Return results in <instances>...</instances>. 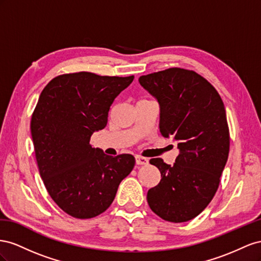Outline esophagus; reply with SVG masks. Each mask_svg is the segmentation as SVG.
I'll use <instances>...</instances> for the list:
<instances>
[{
	"instance_id": "obj_1",
	"label": "esophagus",
	"mask_w": 261,
	"mask_h": 261,
	"mask_svg": "<svg viewBox=\"0 0 261 261\" xmlns=\"http://www.w3.org/2000/svg\"><path fill=\"white\" fill-rule=\"evenodd\" d=\"M136 163H137V165H146V164L148 163V160L146 158H143V156L137 155L136 156Z\"/></svg>"
}]
</instances>
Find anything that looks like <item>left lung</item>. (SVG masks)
I'll list each match as a JSON object with an SVG mask.
<instances>
[{
    "instance_id": "8db88e82",
    "label": "left lung",
    "mask_w": 261,
    "mask_h": 261,
    "mask_svg": "<svg viewBox=\"0 0 261 261\" xmlns=\"http://www.w3.org/2000/svg\"><path fill=\"white\" fill-rule=\"evenodd\" d=\"M141 86L160 103V131L177 142L173 166L150 163L160 184L147 191V203L160 218L181 223L196 218L211 202L228 158L229 132L224 103L198 73L170 68L140 76Z\"/></svg>"
}]
</instances>
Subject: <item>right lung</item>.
Listing matches in <instances>:
<instances>
[{"label":"right lung","instance_id":"1","mask_svg":"<svg viewBox=\"0 0 261 261\" xmlns=\"http://www.w3.org/2000/svg\"><path fill=\"white\" fill-rule=\"evenodd\" d=\"M133 79L62 74L39 96L31 121L37 164L52 200L73 218L105 212L135 167L132 155L113 158L89 143L94 132L105 128L110 106Z\"/></svg>","mask_w":261,"mask_h":261}]
</instances>
